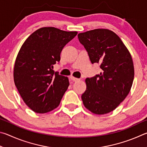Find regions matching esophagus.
I'll return each mask as SVG.
<instances>
[{"label":"esophagus","instance_id":"1","mask_svg":"<svg viewBox=\"0 0 147 147\" xmlns=\"http://www.w3.org/2000/svg\"><path fill=\"white\" fill-rule=\"evenodd\" d=\"M70 79H71V81H75V82H76V81H79V80H80V79L76 78H74V77H73V76L70 77Z\"/></svg>","mask_w":147,"mask_h":147}]
</instances>
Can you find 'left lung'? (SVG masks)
<instances>
[{
	"label": "left lung",
	"mask_w": 147,
	"mask_h": 147,
	"mask_svg": "<svg viewBox=\"0 0 147 147\" xmlns=\"http://www.w3.org/2000/svg\"><path fill=\"white\" fill-rule=\"evenodd\" d=\"M80 43L92 64L102 71L86 79V90L81 98L87 109L96 114L112 112L128 96L134 68L132 57L121 38L112 31L96 29L78 34Z\"/></svg>",
	"instance_id": "left-lung-1"
}]
</instances>
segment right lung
Listing matches in <instances>:
<instances>
[{"instance_id": "add662e5", "label": "right lung", "mask_w": 147, "mask_h": 147, "mask_svg": "<svg viewBox=\"0 0 147 147\" xmlns=\"http://www.w3.org/2000/svg\"><path fill=\"white\" fill-rule=\"evenodd\" d=\"M78 34L53 27L42 28L30 35L15 61V84L26 105L39 114L56 109L68 89V78L54 72L53 65L67 43Z\"/></svg>"}]
</instances>
